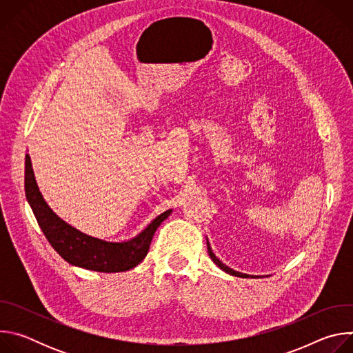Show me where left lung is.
I'll list each match as a JSON object with an SVG mask.
<instances>
[{
  "label": "left lung",
  "instance_id": "left-lung-1",
  "mask_svg": "<svg viewBox=\"0 0 353 353\" xmlns=\"http://www.w3.org/2000/svg\"><path fill=\"white\" fill-rule=\"evenodd\" d=\"M208 245V254H210V257L212 259V261L219 267V268H222L223 271H226L228 274H230V275H234V276H240V278H259V276H253V275H247V274H241V272H237V271H234V270H232V268H229V267H226L222 261H219V259H216V256L212 253V250H211V245H210V243L207 244Z\"/></svg>",
  "mask_w": 353,
  "mask_h": 353
}]
</instances>
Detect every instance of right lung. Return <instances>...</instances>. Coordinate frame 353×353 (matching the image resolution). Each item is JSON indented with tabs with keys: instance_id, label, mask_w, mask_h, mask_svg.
Returning a JSON list of instances; mask_svg holds the SVG:
<instances>
[{
	"instance_id": "add662e5",
	"label": "right lung",
	"mask_w": 353,
	"mask_h": 353,
	"mask_svg": "<svg viewBox=\"0 0 353 353\" xmlns=\"http://www.w3.org/2000/svg\"><path fill=\"white\" fill-rule=\"evenodd\" d=\"M25 191L39 226L57 253L72 265L97 272H123L137 267L146 257L157 229L172 212L161 214L130 241L110 243L77 230L50 210L36 184L29 155L25 162Z\"/></svg>"
}]
</instances>
